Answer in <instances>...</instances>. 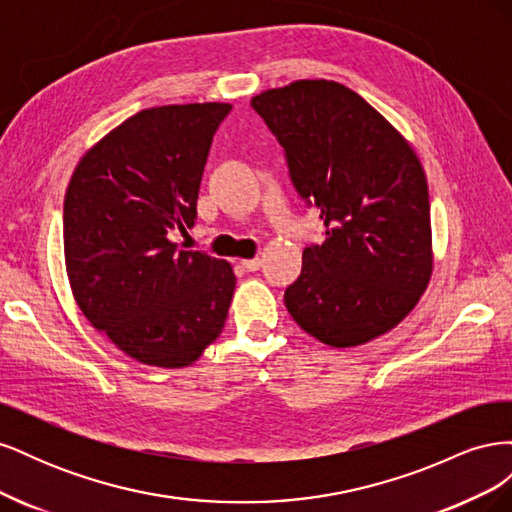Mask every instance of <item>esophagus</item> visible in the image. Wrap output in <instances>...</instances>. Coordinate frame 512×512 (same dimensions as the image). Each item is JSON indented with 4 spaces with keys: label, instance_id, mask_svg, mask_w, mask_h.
Listing matches in <instances>:
<instances>
[{
    "label": "esophagus",
    "instance_id": "esophagus-1",
    "mask_svg": "<svg viewBox=\"0 0 512 512\" xmlns=\"http://www.w3.org/2000/svg\"><path fill=\"white\" fill-rule=\"evenodd\" d=\"M241 267H243L245 271L254 273V271L260 269V258H245V260H241Z\"/></svg>",
    "mask_w": 512,
    "mask_h": 512
}]
</instances>
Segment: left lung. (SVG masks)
Returning a JSON list of instances; mask_svg holds the SVG:
<instances>
[{
	"mask_svg": "<svg viewBox=\"0 0 512 512\" xmlns=\"http://www.w3.org/2000/svg\"><path fill=\"white\" fill-rule=\"evenodd\" d=\"M286 151L299 196L327 226L303 252L284 303L299 327L333 348L395 329L433 271L427 177L416 151L342 83L303 79L252 98Z\"/></svg>",
	"mask_w": 512,
	"mask_h": 512,
	"instance_id": "1",
	"label": "left lung"
}]
</instances>
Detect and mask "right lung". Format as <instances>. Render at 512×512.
<instances>
[{
  "instance_id": "right-lung-1",
  "label": "right lung",
  "mask_w": 512,
  "mask_h": 512,
  "mask_svg": "<svg viewBox=\"0 0 512 512\" xmlns=\"http://www.w3.org/2000/svg\"><path fill=\"white\" fill-rule=\"evenodd\" d=\"M226 102L153 106L91 147L64 200L72 297L134 361L188 367L220 337L237 277L230 262L179 250L192 228Z\"/></svg>"
}]
</instances>
